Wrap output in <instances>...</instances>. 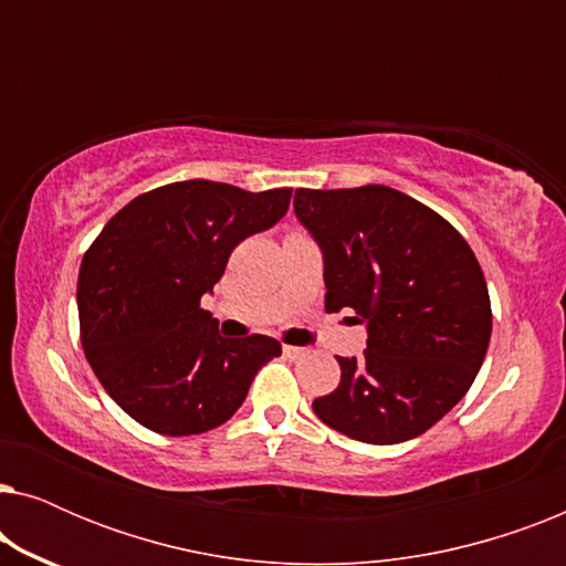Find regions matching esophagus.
Returning a JSON list of instances; mask_svg holds the SVG:
<instances>
[{
  "instance_id": "34e87169",
  "label": "esophagus",
  "mask_w": 566,
  "mask_h": 566,
  "mask_svg": "<svg viewBox=\"0 0 566 566\" xmlns=\"http://www.w3.org/2000/svg\"><path fill=\"white\" fill-rule=\"evenodd\" d=\"M283 355L289 360H301V358H306V350H304V347H296V345H283Z\"/></svg>"
}]
</instances>
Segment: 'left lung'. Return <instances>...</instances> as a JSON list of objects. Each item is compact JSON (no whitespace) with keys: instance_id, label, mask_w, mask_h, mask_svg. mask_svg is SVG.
<instances>
[{"instance_id":"1","label":"left lung","mask_w":566,"mask_h":566,"mask_svg":"<svg viewBox=\"0 0 566 566\" xmlns=\"http://www.w3.org/2000/svg\"><path fill=\"white\" fill-rule=\"evenodd\" d=\"M324 252V308L368 322L360 358H339L324 424L374 446L422 436L459 405L492 335L490 291L453 223L386 185L293 196Z\"/></svg>"}]
</instances>
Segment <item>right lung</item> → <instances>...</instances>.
Listing matches in <instances>:
<instances>
[{
  "label": "right lung",
  "instance_id": "right-lung-1",
  "mask_svg": "<svg viewBox=\"0 0 566 566\" xmlns=\"http://www.w3.org/2000/svg\"><path fill=\"white\" fill-rule=\"evenodd\" d=\"M289 203L291 188L169 182L123 206L84 252V358L138 424L175 438L219 428L281 355L273 337H221L200 296L221 281L231 250L273 227Z\"/></svg>",
  "mask_w": 566,
  "mask_h": 566
}]
</instances>
